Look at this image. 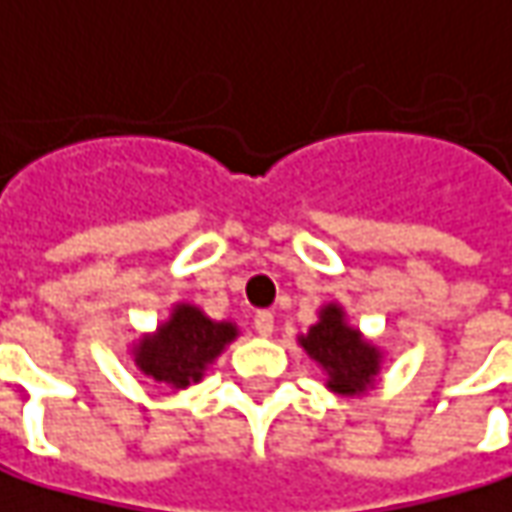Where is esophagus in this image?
Wrapping results in <instances>:
<instances>
[{
    "label": "esophagus",
    "mask_w": 512,
    "mask_h": 512,
    "mask_svg": "<svg viewBox=\"0 0 512 512\" xmlns=\"http://www.w3.org/2000/svg\"><path fill=\"white\" fill-rule=\"evenodd\" d=\"M255 329L257 335H272V332H275V315H272V312H257Z\"/></svg>",
    "instance_id": "esophagus-1"
}]
</instances>
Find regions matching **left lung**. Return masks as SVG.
Wrapping results in <instances>:
<instances>
[{
    "mask_svg": "<svg viewBox=\"0 0 512 512\" xmlns=\"http://www.w3.org/2000/svg\"><path fill=\"white\" fill-rule=\"evenodd\" d=\"M298 346L326 375L323 387L341 398H358L375 389L387 361L384 349L349 323L338 300L323 303L318 321L298 335Z\"/></svg>",
    "mask_w": 512,
    "mask_h": 512,
    "instance_id": "obj_1",
    "label": "left lung"
}]
</instances>
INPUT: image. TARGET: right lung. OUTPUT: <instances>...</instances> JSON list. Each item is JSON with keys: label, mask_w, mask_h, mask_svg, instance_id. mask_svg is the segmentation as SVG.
I'll list each match as a JSON object with an SVG mask.
<instances>
[{"label": "right lung", "mask_w": 512, "mask_h": 512, "mask_svg": "<svg viewBox=\"0 0 512 512\" xmlns=\"http://www.w3.org/2000/svg\"><path fill=\"white\" fill-rule=\"evenodd\" d=\"M240 335L234 321H214L197 303H171L166 321L143 332L131 349V361L154 387L186 389L203 381L206 369L223 355V349Z\"/></svg>", "instance_id": "obj_1"}]
</instances>
